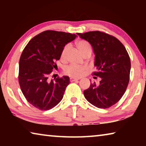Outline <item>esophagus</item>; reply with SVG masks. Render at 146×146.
I'll return each instance as SVG.
<instances>
[{"instance_id": "1", "label": "esophagus", "mask_w": 146, "mask_h": 146, "mask_svg": "<svg viewBox=\"0 0 146 146\" xmlns=\"http://www.w3.org/2000/svg\"><path fill=\"white\" fill-rule=\"evenodd\" d=\"M79 80V79L76 78H74V77H71L70 78L71 82H74V81H76V80Z\"/></svg>"}]
</instances>
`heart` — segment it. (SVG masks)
<instances>
[{
    "label": "heart",
    "instance_id": "1",
    "mask_svg": "<svg viewBox=\"0 0 146 146\" xmlns=\"http://www.w3.org/2000/svg\"><path fill=\"white\" fill-rule=\"evenodd\" d=\"M70 44H68L63 48L60 55L62 59L66 58V53L70 48ZM77 46L79 50L81 51V53L84 55L88 53H91V51H92L91 44L85 40H79L77 42ZM88 70V66L86 65H78L76 64H71L64 68V72L67 75L74 76V77H79V76H82L84 74L85 71Z\"/></svg>",
    "mask_w": 146,
    "mask_h": 146
}]
</instances>
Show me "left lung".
<instances>
[{"instance_id":"obj_1","label":"left lung","mask_w":146,"mask_h":146,"mask_svg":"<svg viewBox=\"0 0 146 146\" xmlns=\"http://www.w3.org/2000/svg\"><path fill=\"white\" fill-rule=\"evenodd\" d=\"M76 34L92 46L97 70L92 75L101 78L99 85L91 83L90 88L84 91V97L95 107L110 108L120 100L129 84V54L118 39L105 32L94 31Z\"/></svg>"}]
</instances>
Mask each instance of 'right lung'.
<instances>
[{"mask_svg": "<svg viewBox=\"0 0 146 146\" xmlns=\"http://www.w3.org/2000/svg\"><path fill=\"white\" fill-rule=\"evenodd\" d=\"M76 37L75 34L47 30L34 36L24 48L19 60V82L26 99L35 108L51 110L62 99L70 78L50 80L49 75L57 68L55 62L64 47Z\"/></svg>", "mask_w": 146, "mask_h": 146, "instance_id": "add662e5", "label": "right lung"}]
</instances>
